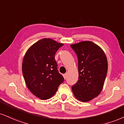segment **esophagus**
I'll list each match as a JSON object with an SVG mask.
<instances>
[{
    "mask_svg": "<svg viewBox=\"0 0 124 124\" xmlns=\"http://www.w3.org/2000/svg\"><path fill=\"white\" fill-rule=\"evenodd\" d=\"M63 77H64V78H65V79H66V77H67V73L64 74H63Z\"/></svg>",
    "mask_w": 124,
    "mask_h": 124,
    "instance_id": "34e87169",
    "label": "esophagus"
}]
</instances>
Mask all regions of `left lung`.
I'll list each match as a JSON object with an SVG mask.
<instances>
[{"label":"left lung","instance_id":"1","mask_svg":"<svg viewBox=\"0 0 124 124\" xmlns=\"http://www.w3.org/2000/svg\"><path fill=\"white\" fill-rule=\"evenodd\" d=\"M70 47L77 56L78 70V80L71 89L77 99L88 102L102 91L108 68L106 56L91 41H81Z\"/></svg>","mask_w":124,"mask_h":124}]
</instances>
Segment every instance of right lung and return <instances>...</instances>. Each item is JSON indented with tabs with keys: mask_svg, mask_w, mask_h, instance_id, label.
Returning <instances> with one entry per match:
<instances>
[{
	"mask_svg": "<svg viewBox=\"0 0 124 124\" xmlns=\"http://www.w3.org/2000/svg\"><path fill=\"white\" fill-rule=\"evenodd\" d=\"M63 45L51 39H43L33 44L23 57L22 69L25 83L40 99L51 98L64 81L55 59L56 51Z\"/></svg>",
	"mask_w": 124,
	"mask_h": 124,
	"instance_id": "1",
	"label": "right lung"
}]
</instances>
